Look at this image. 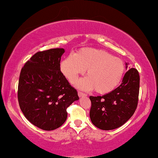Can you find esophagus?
I'll return each instance as SVG.
<instances>
[{"label": "esophagus", "instance_id": "1", "mask_svg": "<svg viewBox=\"0 0 158 158\" xmlns=\"http://www.w3.org/2000/svg\"><path fill=\"white\" fill-rule=\"evenodd\" d=\"M78 96L80 97H86V96H87V95L86 94H85V93H83V92L79 91L78 92Z\"/></svg>", "mask_w": 158, "mask_h": 158}]
</instances>
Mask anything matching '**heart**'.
<instances>
[{"instance_id":"1","label":"heart","mask_w":158,"mask_h":158,"mask_svg":"<svg viewBox=\"0 0 158 158\" xmlns=\"http://www.w3.org/2000/svg\"><path fill=\"white\" fill-rule=\"evenodd\" d=\"M61 71L71 83L87 69V76L77 82L81 89H94L99 94H107L117 87L122 80L125 65L120 58L104 50L82 48L61 62Z\"/></svg>"}]
</instances>
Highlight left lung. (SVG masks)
<instances>
[{"instance_id": "8db88e82", "label": "left lung", "mask_w": 158, "mask_h": 158, "mask_svg": "<svg viewBox=\"0 0 158 158\" xmlns=\"http://www.w3.org/2000/svg\"><path fill=\"white\" fill-rule=\"evenodd\" d=\"M139 83V72L131 68L125 73L120 86L112 92L103 96H90L89 116L93 125L103 130H114L124 125L137 107Z\"/></svg>"}]
</instances>
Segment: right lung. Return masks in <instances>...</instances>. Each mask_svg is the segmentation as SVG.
<instances>
[{
	"instance_id": "obj_1",
	"label": "right lung",
	"mask_w": 158,
	"mask_h": 158,
	"mask_svg": "<svg viewBox=\"0 0 158 158\" xmlns=\"http://www.w3.org/2000/svg\"><path fill=\"white\" fill-rule=\"evenodd\" d=\"M64 49L40 51L21 70L17 97L26 118L43 130L59 128L67 118L66 109L78 100L77 90L60 70Z\"/></svg>"
}]
</instances>
